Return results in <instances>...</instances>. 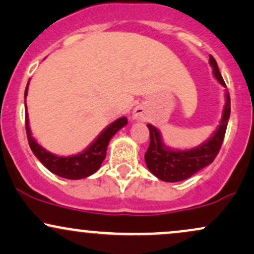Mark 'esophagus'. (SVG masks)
<instances>
[{
    "label": "esophagus",
    "mask_w": 254,
    "mask_h": 254,
    "mask_svg": "<svg viewBox=\"0 0 254 254\" xmlns=\"http://www.w3.org/2000/svg\"><path fill=\"white\" fill-rule=\"evenodd\" d=\"M132 116H133V118L137 119V121H143V119L145 118V110H144V107L137 106L136 109L133 110Z\"/></svg>",
    "instance_id": "1"
}]
</instances>
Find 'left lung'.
<instances>
[{
    "label": "left lung",
    "mask_w": 254,
    "mask_h": 254,
    "mask_svg": "<svg viewBox=\"0 0 254 254\" xmlns=\"http://www.w3.org/2000/svg\"><path fill=\"white\" fill-rule=\"evenodd\" d=\"M209 62L212 68V74L216 80L226 87L222 75L215 58L209 56ZM230 116V98L229 93H226V105L223 107L222 119L214 135L203 144L189 150H173L167 148L162 142L159 130L151 124H148L150 133V143L144 154L145 165L148 170L162 182L176 183L188 179L210 165L215 160L222 145L224 133H226L228 119Z\"/></svg>",
    "instance_id": "8db88e82"
}]
</instances>
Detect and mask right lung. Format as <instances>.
<instances>
[{"instance_id": "right-lung-1", "label": "right lung", "mask_w": 254, "mask_h": 254, "mask_svg": "<svg viewBox=\"0 0 254 254\" xmlns=\"http://www.w3.org/2000/svg\"><path fill=\"white\" fill-rule=\"evenodd\" d=\"M27 90L28 83L25 89V99L27 97ZM25 124L28 144H30L31 150L33 151L34 155L38 157V160L56 176L65 178V179L76 180L92 176L93 173H95L100 168L105 156H106L107 145H109L110 139L116 135L118 130H121L122 127L127 124V117L118 118L117 121L111 123L86 150L77 154V155L71 156H57L55 154H51L50 151L45 150L37 143L36 139L31 135L30 125H28L27 107H26L25 112Z\"/></svg>"}]
</instances>
